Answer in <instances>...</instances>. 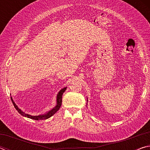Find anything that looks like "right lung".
I'll return each instance as SVG.
<instances>
[{"instance_id":"obj_1","label":"right lung","mask_w":150,"mask_h":150,"mask_svg":"<svg viewBox=\"0 0 150 150\" xmlns=\"http://www.w3.org/2000/svg\"><path fill=\"white\" fill-rule=\"evenodd\" d=\"M66 88H67L66 87L63 88V89H62L59 91V93H58L57 95V105L55 106V107L53 108L52 110H51L50 112H48L47 114H45V115H39V116H31V115H27V114L23 112L20 110V108H18V106L16 105V104L14 103L13 100H12V97H11V100H12V103H13L15 108L16 109V110L21 115L25 116V117L31 118V119H33V120H45V119H47V118H50L51 116H52L60 108L61 106H62V95H63V93H64L65 91Z\"/></svg>"}]
</instances>
